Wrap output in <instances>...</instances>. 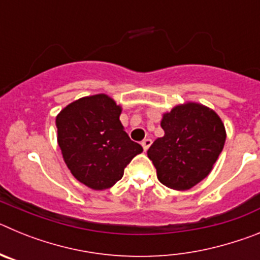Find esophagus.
<instances>
[{"mask_svg":"<svg viewBox=\"0 0 260 260\" xmlns=\"http://www.w3.org/2000/svg\"><path fill=\"white\" fill-rule=\"evenodd\" d=\"M151 144H152V141H151V139H148V138H146V139H143V141H142V147H143L144 151L148 150Z\"/></svg>","mask_w":260,"mask_h":260,"instance_id":"34e87169","label":"esophagus"}]
</instances>
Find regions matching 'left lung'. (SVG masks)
<instances>
[{"mask_svg": "<svg viewBox=\"0 0 260 260\" xmlns=\"http://www.w3.org/2000/svg\"><path fill=\"white\" fill-rule=\"evenodd\" d=\"M164 137L147 151L158 181L169 189L189 190L212 171L224 148L226 132L215 110L187 102L162 113Z\"/></svg>", "mask_w": 260, "mask_h": 260, "instance_id": "obj_1", "label": "left lung"}]
</instances>
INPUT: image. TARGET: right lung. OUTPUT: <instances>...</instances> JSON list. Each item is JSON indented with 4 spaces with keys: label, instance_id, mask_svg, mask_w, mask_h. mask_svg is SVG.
<instances>
[{
    "label": "right lung",
    "instance_id": "right-lung-1",
    "mask_svg": "<svg viewBox=\"0 0 260 260\" xmlns=\"http://www.w3.org/2000/svg\"><path fill=\"white\" fill-rule=\"evenodd\" d=\"M122 107L105 93L84 96L57 114V143L71 174L92 190H107L143 151L126 134Z\"/></svg>",
    "mask_w": 260,
    "mask_h": 260
}]
</instances>
